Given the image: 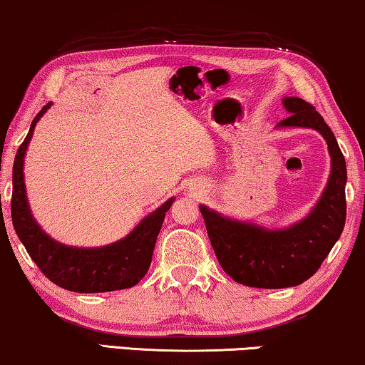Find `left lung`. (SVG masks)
<instances>
[{
  "mask_svg": "<svg viewBox=\"0 0 365 365\" xmlns=\"http://www.w3.org/2000/svg\"><path fill=\"white\" fill-rule=\"evenodd\" d=\"M289 117L281 127H309L326 138L331 153V177L314 210L291 228L271 232L251 223L223 218L200 207L218 263L236 283L279 289L304 283L329 255L346 223V160L334 133L309 102L299 97L283 101Z\"/></svg>",
  "mask_w": 365,
  "mask_h": 365,
  "instance_id": "obj_1",
  "label": "left lung"
}]
</instances>
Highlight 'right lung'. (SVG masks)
Instances as JSON below:
<instances>
[{"label": "right lung", "instance_id": "1", "mask_svg": "<svg viewBox=\"0 0 365 365\" xmlns=\"http://www.w3.org/2000/svg\"><path fill=\"white\" fill-rule=\"evenodd\" d=\"M51 107L44 106L34 117L24 142L19 145L13 165V227L28 255L46 278L64 289L76 292L119 291L135 286L148 271L152 253L160 232L163 218L172 207L173 198L167 200L155 212L138 223L124 240L104 248H69L51 240L34 222L24 192L23 162L28 143L39 117Z\"/></svg>", "mask_w": 365, "mask_h": 365}]
</instances>
